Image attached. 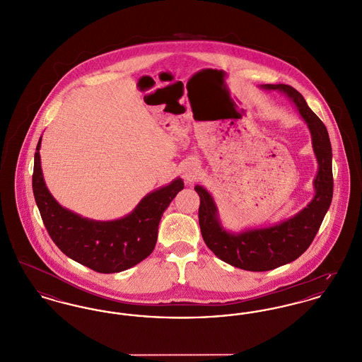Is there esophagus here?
<instances>
[{
	"label": "esophagus",
	"mask_w": 362,
	"mask_h": 362,
	"mask_svg": "<svg viewBox=\"0 0 362 362\" xmlns=\"http://www.w3.org/2000/svg\"><path fill=\"white\" fill-rule=\"evenodd\" d=\"M197 172H198V167H197V163H194V161H187V163H185V165L182 167L183 177H185L189 183L195 179Z\"/></svg>",
	"instance_id": "obj_1"
}]
</instances>
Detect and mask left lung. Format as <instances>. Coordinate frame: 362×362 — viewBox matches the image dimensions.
Wrapping results in <instances>:
<instances>
[{
    "instance_id": "obj_1",
    "label": "left lung",
    "mask_w": 362,
    "mask_h": 362,
    "mask_svg": "<svg viewBox=\"0 0 362 362\" xmlns=\"http://www.w3.org/2000/svg\"><path fill=\"white\" fill-rule=\"evenodd\" d=\"M267 90L283 91L298 107L313 139V149L319 161L315 179L316 195L312 202L279 226L255 228L240 234L227 233L217 218L212 195L201 186H195L199 195L198 220L206 246L224 262L253 272L271 271L297 259L312 245L324 216L329 209L334 192L332 149L328 131L317 115L308 107L305 98L288 85H264Z\"/></svg>"
}]
</instances>
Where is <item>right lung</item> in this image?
<instances>
[{
    "label": "right lung",
    "mask_w": 362,
    "mask_h": 362,
    "mask_svg": "<svg viewBox=\"0 0 362 362\" xmlns=\"http://www.w3.org/2000/svg\"><path fill=\"white\" fill-rule=\"evenodd\" d=\"M40 148L41 139L34 156L33 192L47 234L65 255L100 274L126 271L150 255L163 213L185 187L182 179L150 192L120 220L94 221L66 211L52 197L43 182Z\"/></svg>",
    "instance_id": "1"
}]
</instances>
